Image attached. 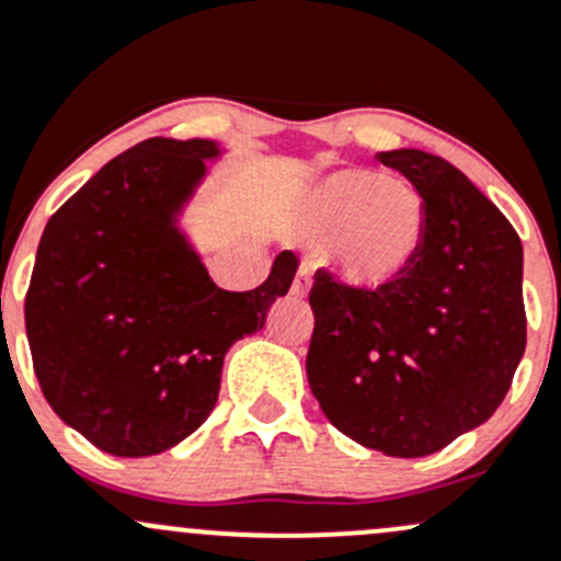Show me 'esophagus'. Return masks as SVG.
Listing matches in <instances>:
<instances>
[{"label": "esophagus", "mask_w": 561, "mask_h": 561, "mask_svg": "<svg viewBox=\"0 0 561 561\" xmlns=\"http://www.w3.org/2000/svg\"><path fill=\"white\" fill-rule=\"evenodd\" d=\"M309 290H311V268H306V265H300L298 274H296V279H293V293L304 298Z\"/></svg>", "instance_id": "34e87169"}]
</instances>
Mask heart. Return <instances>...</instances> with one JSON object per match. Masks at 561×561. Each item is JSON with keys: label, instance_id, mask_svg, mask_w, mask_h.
<instances>
[{"label": "heart", "instance_id": "b5f03b06", "mask_svg": "<svg viewBox=\"0 0 561 561\" xmlns=\"http://www.w3.org/2000/svg\"><path fill=\"white\" fill-rule=\"evenodd\" d=\"M311 222L335 239L346 279L381 287L398 279L420 252L427 209L422 193L374 169H341L311 191Z\"/></svg>", "mask_w": 561, "mask_h": 561}]
</instances>
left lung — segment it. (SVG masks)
I'll use <instances>...</instances> for the list:
<instances>
[{"mask_svg":"<svg viewBox=\"0 0 561 561\" xmlns=\"http://www.w3.org/2000/svg\"><path fill=\"white\" fill-rule=\"evenodd\" d=\"M422 193L414 263L365 290L314 274L306 376L335 430L387 457H427L497 411L527 346L522 239L459 169L376 152Z\"/></svg>","mask_w":561,"mask_h":561,"instance_id":"obj_1","label":"left lung"}]
</instances>
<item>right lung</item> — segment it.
Wrapping results in <instances>:
<instances>
[{
	"mask_svg": "<svg viewBox=\"0 0 561 561\" xmlns=\"http://www.w3.org/2000/svg\"><path fill=\"white\" fill-rule=\"evenodd\" d=\"M222 150L211 139H145L104 163L47 220L26 293L34 374L50 409L96 449L150 457L211 414L226 352L265 325L298 257L228 293L180 231Z\"/></svg>",
	"mask_w": 561,
	"mask_h": 561,
	"instance_id": "right-lung-1",
	"label": "right lung"
}]
</instances>
